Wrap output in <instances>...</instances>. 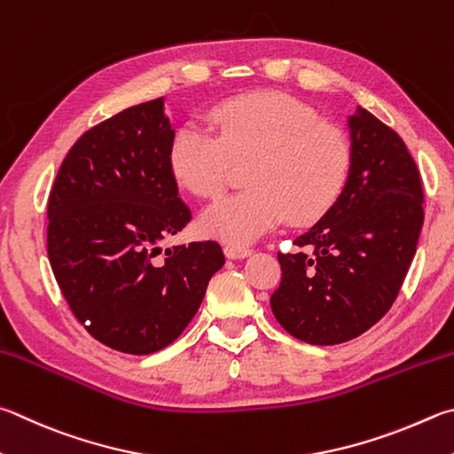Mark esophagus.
Listing matches in <instances>:
<instances>
[{"mask_svg": "<svg viewBox=\"0 0 454 454\" xmlns=\"http://www.w3.org/2000/svg\"><path fill=\"white\" fill-rule=\"evenodd\" d=\"M224 254H226V258L240 260V258H246V255H250L252 248H248V246H244V244L228 242V244H224Z\"/></svg>", "mask_w": 454, "mask_h": 454, "instance_id": "34e87169", "label": "esophagus"}]
</instances>
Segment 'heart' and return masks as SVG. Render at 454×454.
I'll list each match as a JSON object with an SVG mask.
<instances>
[{
    "instance_id": "b5f03b06",
    "label": "heart",
    "mask_w": 454,
    "mask_h": 454,
    "mask_svg": "<svg viewBox=\"0 0 454 454\" xmlns=\"http://www.w3.org/2000/svg\"><path fill=\"white\" fill-rule=\"evenodd\" d=\"M218 138L194 122L170 143V170L180 186L216 199L224 191L230 160L252 159L250 191L226 196L202 214L208 236L244 244L290 218L308 224L332 208L349 172V145L298 98L255 90L214 106Z\"/></svg>"
}]
</instances>
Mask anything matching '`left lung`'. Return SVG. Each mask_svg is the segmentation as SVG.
Segmentation results:
<instances>
[{
  "instance_id": "left-lung-1",
  "label": "left lung",
  "mask_w": 454,
  "mask_h": 454,
  "mask_svg": "<svg viewBox=\"0 0 454 454\" xmlns=\"http://www.w3.org/2000/svg\"><path fill=\"white\" fill-rule=\"evenodd\" d=\"M349 172L332 208L278 254L270 303L295 340L337 345L381 319L403 286L423 228V186L403 138L364 106L348 117Z\"/></svg>"
}]
</instances>
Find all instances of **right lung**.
I'll list each match as a JSON object with an SVG mask.
<instances>
[{
    "mask_svg": "<svg viewBox=\"0 0 454 454\" xmlns=\"http://www.w3.org/2000/svg\"><path fill=\"white\" fill-rule=\"evenodd\" d=\"M172 138L164 97L129 106L71 146L49 194L47 255L65 300L97 341L130 356L175 341L224 266L212 240L160 248L192 218Z\"/></svg>",
    "mask_w": 454,
    "mask_h": 454,
    "instance_id": "right-lung-1",
    "label": "right lung"
}]
</instances>
